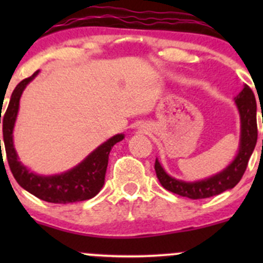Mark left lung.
Here are the masks:
<instances>
[{
    "label": "left lung",
    "mask_w": 263,
    "mask_h": 263,
    "mask_svg": "<svg viewBox=\"0 0 263 263\" xmlns=\"http://www.w3.org/2000/svg\"><path fill=\"white\" fill-rule=\"evenodd\" d=\"M240 116V142L239 150L234 160L220 173L210 178L197 182H184L166 174L159 160H155V172L159 182L165 190L191 200H200L216 196L227 190H232L239 183L245 174L248 160L253 153L257 142V104L251 87H243L242 91L234 98ZM263 122V118H262Z\"/></svg>",
    "instance_id": "1"
}]
</instances>
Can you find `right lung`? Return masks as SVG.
Masks as SVG:
<instances>
[{"label": "right lung", "mask_w": 263, "mask_h": 263, "mask_svg": "<svg viewBox=\"0 0 263 263\" xmlns=\"http://www.w3.org/2000/svg\"><path fill=\"white\" fill-rule=\"evenodd\" d=\"M39 71L34 72L30 78L24 79L18 82L17 86L12 91L9 107L5 115H0V123L2 121V132H4L5 150L9 166L16 182L24 190L30 192L35 197L52 203H72L79 201H85L92 198L99 193L104 184L105 172L108 166V159L112 147L117 142L124 139L123 134L116 135L109 140L95 148L91 154L86 156L79 165L62 174L55 176H38L29 171L25 165L18 161V156L14 146L12 131H14L15 121L18 112V103L21 94L26 85L29 84ZM0 113H2V110ZM1 148V140H0ZM2 158V150H1Z\"/></svg>", "instance_id": "1"}]
</instances>
